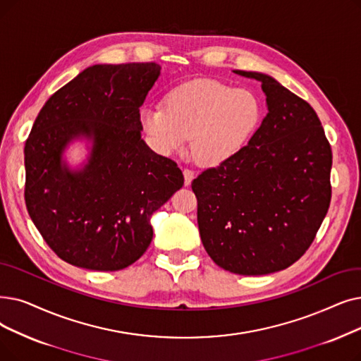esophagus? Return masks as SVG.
<instances>
[{
	"label": "esophagus",
	"mask_w": 361,
	"mask_h": 361,
	"mask_svg": "<svg viewBox=\"0 0 361 361\" xmlns=\"http://www.w3.org/2000/svg\"><path fill=\"white\" fill-rule=\"evenodd\" d=\"M183 176H184V185H190L193 178H195V172L192 169H183Z\"/></svg>",
	"instance_id": "34e87169"
}]
</instances>
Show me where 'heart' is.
<instances>
[{
    "label": "heart",
    "instance_id": "obj_1",
    "mask_svg": "<svg viewBox=\"0 0 361 361\" xmlns=\"http://www.w3.org/2000/svg\"><path fill=\"white\" fill-rule=\"evenodd\" d=\"M262 112V102L254 91L215 80H196L172 90L165 107H143L140 121L158 152H178L190 137L195 159L214 166L247 146L259 128Z\"/></svg>",
    "mask_w": 361,
    "mask_h": 361
}]
</instances>
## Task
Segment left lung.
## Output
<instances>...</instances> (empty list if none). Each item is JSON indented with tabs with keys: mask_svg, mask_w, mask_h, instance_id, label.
I'll return each instance as SVG.
<instances>
[{
	"mask_svg": "<svg viewBox=\"0 0 361 361\" xmlns=\"http://www.w3.org/2000/svg\"><path fill=\"white\" fill-rule=\"evenodd\" d=\"M257 80L267 115L230 161L193 180L203 246L219 267L262 276L288 269L316 238L331 203L332 150L317 114L270 75Z\"/></svg>",
	"mask_w": 361,
	"mask_h": 361,
	"instance_id": "left-lung-1",
	"label": "left lung"
}]
</instances>
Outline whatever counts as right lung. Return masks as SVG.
Instances as JSON below:
<instances>
[{"label": "right lung", "mask_w": 361, "mask_h": 361, "mask_svg": "<svg viewBox=\"0 0 361 361\" xmlns=\"http://www.w3.org/2000/svg\"><path fill=\"white\" fill-rule=\"evenodd\" d=\"M159 75L156 63L90 66L47 100L30 130L26 208L75 267L116 271L135 262L152 242V214L184 184L177 164L142 138L140 107ZM78 139L90 153L72 169L63 156Z\"/></svg>", "instance_id": "right-lung-1"}]
</instances>
